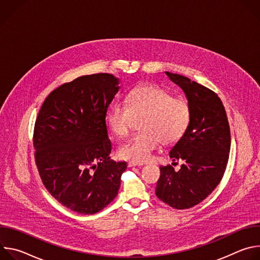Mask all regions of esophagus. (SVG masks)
<instances>
[{
    "instance_id": "esophagus-1",
    "label": "esophagus",
    "mask_w": 260,
    "mask_h": 260,
    "mask_svg": "<svg viewBox=\"0 0 260 260\" xmlns=\"http://www.w3.org/2000/svg\"><path fill=\"white\" fill-rule=\"evenodd\" d=\"M143 164L142 162H137V161H128L127 162V167L132 168V167H142Z\"/></svg>"
}]
</instances>
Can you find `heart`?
Here are the masks:
<instances>
[{
    "label": "heart",
    "instance_id": "heart-1",
    "mask_svg": "<svg viewBox=\"0 0 260 260\" xmlns=\"http://www.w3.org/2000/svg\"><path fill=\"white\" fill-rule=\"evenodd\" d=\"M141 118L144 132L119 147L118 154L121 158L147 161L161 142L166 145L177 143L189 126L191 108L186 100L174 98L169 90L146 84L128 94L127 104H113L107 115L110 128L118 137L127 136L136 120Z\"/></svg>",
    "mask_w": 260,
    "mask_h": 260
}]
</instances>
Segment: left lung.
<instances>
[{"mask_svg":"<svg viewBox=\"0 0 260 260\" xmlns=\"http://www.w3.org/2000/svg\"><path fill=\"white\" fill-rule=\"evenodd\" d=\"M180 86L191 108V120L184 136L170 150L173 160L182 159L176 172L160 167L156 197L175 209H189L203 202L219 184L231 150V131L223 104L211 89L178 74L166 72Z\"/></svg>","mask_w":260,"mask_h":260,"instance_id":"1","label":"left lung"}]
</instances>
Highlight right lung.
I'll list each match as a JSON object with an SVG mask.
<instances>
[{
	"label": "right lung",
	"mask_w": 260,
	"mask_h": 260,
	"mask_svg": "<svg viewBox=\"0 0 260 260\" xmlns=\"http://www.w3.org/2000/svg\"><path fill=\"white\" fill-rule=\"evenodd\" d=\"M119 79L107 73L81 76L44 101L34 131L35 158L43 184L61 205L94 214L119 190L125 161L111 160L107 110Z\"/></svg>",
	"instance_id": "right-lung-1"
}]
</instances>
